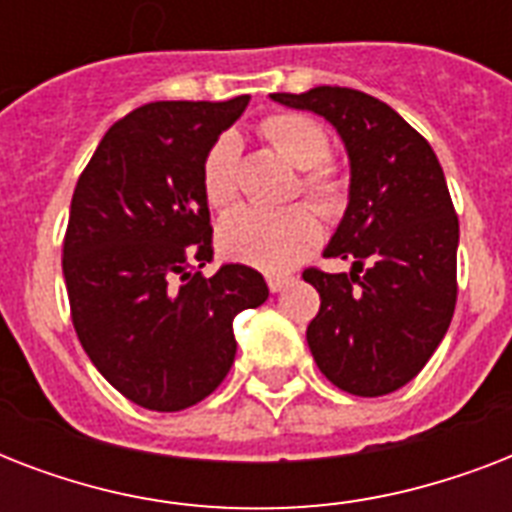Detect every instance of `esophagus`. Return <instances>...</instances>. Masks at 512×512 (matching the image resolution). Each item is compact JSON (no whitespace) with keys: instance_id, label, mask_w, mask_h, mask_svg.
Returning <instances> with one entry per match:
<instances>
[{"instance_id":"1","label":"esophagus","mask_w":512,"mask_h":512,"mask_svg":"<svg viewBox=\"0 0 512 512\" xmlns=\"http://www.w3.org/2000/svg\"><path fill=\"white\" fill-rule=\"evenodd\" d=\"M292 281H295L292 276H276V273H271V276H268V289H271V292H281V289L289 287Z\"/></svg>"}]
</instances>
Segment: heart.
Masks as SVG:
<instances>
[{"label": "heart", "mask_w": 512, "mask_h": 512, "mask_svg": "<svg viewBox=\"0 0 512 512\" xmlns=\"http://www.w3.org/2000/svg\"><path fill=\"white\" fill-rule=\"evenodd\" d=\"M260 135L287 159L303 170L300 191L324 212L337 215L345 207L348 180L340 164L327 159L329 138L321 124L303 114H268L260 122ZM201 188L215 209L231 207L239 196V138L223 132L209 146L201 164ZM217 239L225 255L239 263L255 265L260 271H289L321 239L319 215L305 204L287 209L241 207L223 217Z\"/></svg>", "instance_id": "b5f03b06"}]
</instances>
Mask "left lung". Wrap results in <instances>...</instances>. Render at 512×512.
Masks as SVG:
<instances>
[{"mask_svg":"<svg viewBox=\"0 0 512 512\" xmlns=\"http://www.w3.org/2000/svg\"><path fill=\"white\" fill-rule=\"evenodd\" d=\"M324 116L350 159L348 209L324 257L350 273L308 268L321 308L308 348L321 374L353 396L404 388L428 364L457 303L460 220L433 148L382 100L350 87L273 92Z\"/></svg>","mask_w":512,"mask_h":512,"instance_id":"obj_1","label":"left lung"}]
</instances>
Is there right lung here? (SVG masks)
<instances>
[{
  "label": "right lung",
  "mask_w": 512,
  "mask_h": 512,
  "mask_svg": "<svg viewBox=\"0 0 512 512\" xmlns=\"http://www.w3.org/2000/svg\"><path fill=\"white\" fill-rule=\"evenodd\" d=\"M249 103L159 100L111 127L71 199L63 276L76 337L132 404L180 412L225 380L233 319L268 300L255 268L212 260L201 164Z\"/></svg>",
  "instance_id": "obj_1"
}]
</instances>
